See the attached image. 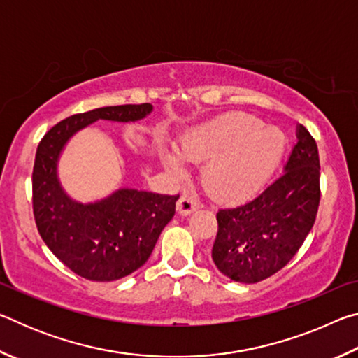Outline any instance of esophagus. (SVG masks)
Listing matches in <instances>:
<instances>
[{"label":"esophagus","mask_w":358,"mask_h":358,"mask_svg":"<svg viewBox=\"0 0 358 358\" xmlns=\"http://www.w3.org/2000/svg\"><path fill=\"white\" fill-rule=\"evenodd\" d=\"M197 208H199L197 199L192 197L191 194H183V196L178 199V202H177L178 213H181V215H191L192 211L197 210Z\"/></svg>","instance_id":"34e87169"}]
</instances>
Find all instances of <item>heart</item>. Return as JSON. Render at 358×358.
<instances>
[{"mask_svg": "<svg viewBox=\"0 0 358 358\" xmlns=\"http://www.w3.org/2000/svg\"><path fill=\"white\" fill-rule=\"evenodd\" d=\"M286 137L259 118L241 112L221 115L181 138L178 155L162 150V162L173 172L186 162H206L202 180L216 201L243 202L262 189L280 164Z\"/></svg>", "mask_w": 358, "mask_h": 358, "instance_id": "b5f03b06", "label": "heart"}]
</instances>
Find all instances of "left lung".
<instances>
[{"instance_id":"left-lung-1","label":"left lung","mask_w":358,"mask_h":358,"mask_svg":"<svg viewBox=\"0 0 358 358\" xmlns=\"http://www.w3.org/2000/svg\"><path fill=\"white\" fill-rule=\"evenodd\" d=\"M320 202V162L314 137L299 126V142L286 172L254 197L216 213L211 259L232 281H264L289 264L316 221Z\"/></svg>"}]
</instances>
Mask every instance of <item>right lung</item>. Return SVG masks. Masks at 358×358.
Here are the masks:
<instances>
[{"mask_svg":"<svg viewBox=\"0 0 358 358\" xmlns=\"http://www.w3.org/2000/svg\"><path fill=\"white\" fill-rule=\"evenodd\" d=\"M150 112V104H126L72 115L38 145L31 180L36 226L48 250L85 280L115 281L141 268L173 217L180 194L120 189L96 203L72 202L57 180L58 155L74 132L96 120L136 121Z\"/></svg>","mask_w":358,"mask_h":358,"instance_id":"1","label":"right lung"}]
</instances>
